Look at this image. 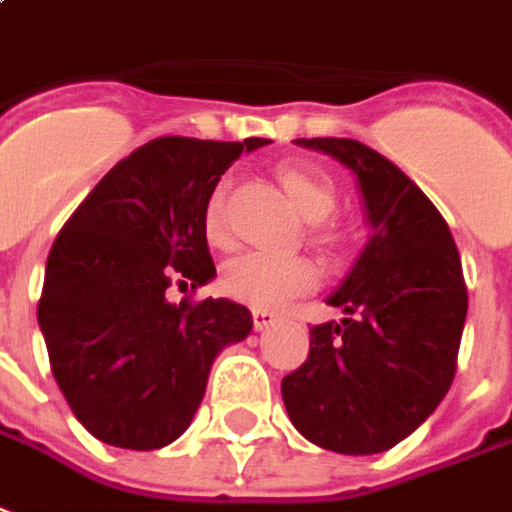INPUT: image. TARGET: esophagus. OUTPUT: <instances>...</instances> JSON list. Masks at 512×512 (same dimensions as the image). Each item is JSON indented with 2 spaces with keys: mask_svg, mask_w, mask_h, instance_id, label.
<instances>
[{
  "mask_svg": "<svg viewBox=\"0 0 512 512\" xmlns=\"http://www.w3.org/2000/svg\"><path fill=\"white\" fill-rule=\"evenodd\" d=\"M275 320H278V314L270 308H253V328L256 331H267Z\"/></svg>",
  "mask_w": 512,
  "mask_h": 512,
  "instance_id": "1",
  "label": "esophagus"
}]
</instances>
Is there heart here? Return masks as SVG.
<instances>
[{
  "label": "heart",
  "mask_w": 512,
  "mask_h": 512,
  "mask_svg": "<svg viewBox=\"0 0 512 512\" xmlns=\"http://www.w3.org/2000/svg\"><path fill=\"white\" fill-rule=\"evenodd\" d=\"M281 187L289 195V201L306 220H322L336 206V184L322 170L300 168V165H284L278 170ZM204 231L212 245H220L226 239V223H223V190L209 195L204 209ZM220 284L228 295L256 308H278L306 295L317 284V267L306 256L295 253H242L223 267Z\"/></svg>",
  "instance_id": "heart-1"
}]
</instances>
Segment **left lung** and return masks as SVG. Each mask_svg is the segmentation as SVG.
I'll use <instances>...</instances> for the list:
<instances>
[{
	"label": "left lung",
	"instance_id": "left-lung-1",
	"mask_svg": "<svg viewBox=\"0 0 512 512\" xmlns=\"http://www.w3.org/2000/svg\"><path fill=\"white\" fill-rule=\"evenodd\" d=\"M355 176L364 248L325 303L342 322L311 328L303 366L281 380L297 433L339 455L408 438L452 386L469 295L449 226L394 162L358 140L311 137Z\"/></svg>",
	"mask_w": 512,
	"mask_h": 512
}]
</instances>
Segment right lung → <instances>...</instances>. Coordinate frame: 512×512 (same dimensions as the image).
<instances>
[{
    "mask_svg": "<svg viewBox=\"0 0 512 512\" xmlns=\"http://www.w3.org/2000/svg\"><path fill=\"white\" fill-rule=\"evenodd\" d=\"M264 137H159L118 162L54 239L38 303L52 375L90 436L159 449L190 427L209 372L253 328L228 297L170 303L173 281L217 275L204 209L217 181Z\"/></svg>",
    "mask_w": 512,
    "mask_h": 512,
    "instance_id": "add662e5",
    "label": "right lung"
}]
</instances>
